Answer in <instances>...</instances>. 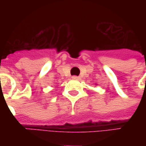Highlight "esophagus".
Instances as JSON below:
<instances>
[{
	"instance_id": "1",
	"label": "esophagus",
	"mask_w": 146,
	"mask_h": 146,
	"mask_svg": "<svg viewBox=\"0 0 146 146\" xmlns=\"http://www.w3.org/2000/svg\"><path fill=\"white\" fill-rule=\"evenodd\" d=\"M72 78H73V80H80V77H79V76H72Z\"/></svg>"
}]
</instances>
